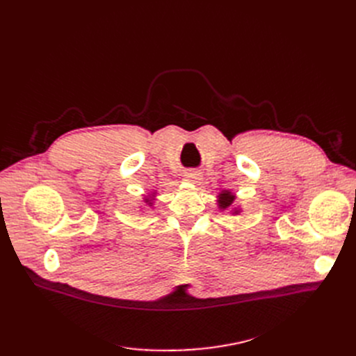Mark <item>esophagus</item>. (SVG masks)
Wrapping results in <instances>:
<instances>
[{
    "instance_id": "1",
    "label": "esophagus",
    "mask_w": 356,
    "mask_h": 356,
    "mask_svg": "<svg viewBox=\"0 0 356 356\" xmlns=\"http://www.w3.org/2000/svg\"><path fill=\"white\" fill-rule=\"evenodd\" d=\"M184 179L188 180L189 183H193V184H199L200 180H202V173L197 172V170H189L184 173Z\"/></svg>"
}]
</instances>
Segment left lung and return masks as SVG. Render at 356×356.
<instances>
[{
    "mask_svg": "<svg viewBox=\"0 0 356 356\" xmlns=\"http://www.w3.org/2000/svg\"><path fill=\"white\" fill-rule=\"evenodd\" d=\"M234 202H235V195L231 192V191H222L219 195H218V207L220 211H227L228 208H232L234 207ZM232 215H238L241 213V209L239 207L236 208H232L231 211Z\"/></svg>",
    "mask_w": 356,
    "mask_h": 356,
    "instance_id": "left-lung-1",
    "label": "left lung"
}]
</instances>
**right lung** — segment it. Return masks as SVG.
<instances>
[{
    "instance_id": "obj_1",
    "label": "right lung",
    "mask_w": 356,
    "mask_h": 356,
    "mask_svg": "<svg viewBox=\"0 0 356 356\" xmlns=\"http://www.w3.org/2000/svg\"><path fill=\"white\" fill-rule=\"evenodd\" d=\"M156 193H152V195H148V196H145L144 197V203H147L148 204V207H153V204H154V196Z\"/></svg>"
}]
</instances>
